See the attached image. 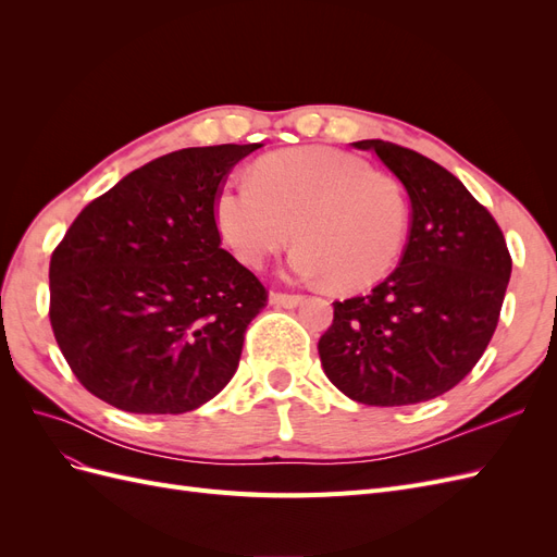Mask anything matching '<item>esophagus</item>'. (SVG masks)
Listing matches in <instances>:
<instances>
[{"label": "esophagus", "instance_id": "1", "mask_svg": "<svg viewBox=\"0 0 557 557\" xmlns=\"http://www.w3.org/2000/svg\"><path fill=\"white\" fill-rule=\"evenodd\" d=\"M269 299H272L274 307H283V309H295L301 305V301H305V297L293 295V293H272V297Z\"/></svg>", "mask_w": 557, "mask_h": 557}]
</instances>
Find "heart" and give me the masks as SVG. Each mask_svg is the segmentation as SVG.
Wrapping results in <instances>:
<instances>
[{
	"label": "heart",
	"mask_w": 557,
	"mask_h": 557,
	"mask_svg": "<svg viewBox=\"0 0 557 557\" xmlns=\"http://www.w3.org/2000/svg\"><path fill=\"white\" fill-rule=\"evenodd\" d=\"M215 227L239 262L262 267L295 239L290 267L358 290L395 267L409 232L401 185L362 158L290 148L262 158L252 178H232L213 201Z\"/></svg>",
	"instance_id": "b5f03b06"
}]
</instances>
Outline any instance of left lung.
<instances>
[{"label": "left lung", "instance_id": "8db88e82", "mask_svg": "<svg viewBox=\"0 0 557 557\" xmlns=\"http://www.w3.org/2000/svg\"><path fill=\"white\" fill-rule=\"evenodd\" d=\"M372 150L409 193V242L369 295L334 301L318 352L327 379L369 407H404L448 393L491 344L511 256L481 201L442 164L381 139Z\"/></svg>", "mask_w": 557, "mask_h": 557}]
</instances>
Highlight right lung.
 Wrapping results in <instances>:
<instances>
[{
    "label": "right lung",
    "instance_id": "right-lung-1",
    "mask_svg": "<svg viewBox=\"0 0 557 557\" xmlns=\"http://www.w3.org/2000/svg\"><path fill=\"white\" fill-rule=\"evenodd\" d=\"M260 144L183 148L92 199L50 256V327L88 393L127 413H185L239 367L269 293L225 248L213 201Z\"/></svg>",
    "mask_w": 557,
    "mask_h": 557
}]
</instances>
